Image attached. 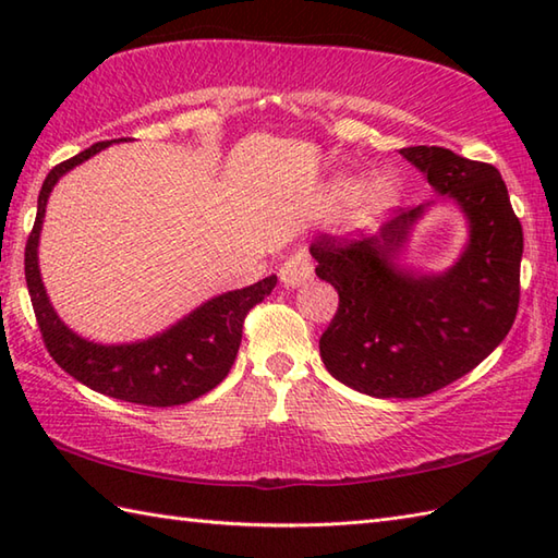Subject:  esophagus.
<instances>
[{"label":"esophagus","instance_id":"34e87169","mask_svg":"<svg viewBox=\"0 0 558 558\" xmlns=\"http://www.w3.org/2000/svg\"><path fill=\"white\" fill-rule=\"evenodd\" d=\"M314 276V266L306 248L294 252L286 264L280 266V280L286 288H302L304 282H310Z\"/></svg>","mask_w":558,"mask_h":558}]
</instances>
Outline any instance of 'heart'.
Instances as JSON below:
<instances>
[{
    "label": "heart",
    "instance_id": "1",
    "mask_svg": "<svg viewBox=\"0 0 558 558\" xmlns=\"http://www.w3.org/2000/svg\"><path fill=\"white\" fill-rule=\"evenodd\" d=\"M354 192H357V182L354 180H340L333 184V189H330V196H333V201H345L350 198ZM386 192H384V184H376L372 189V198H381Z\"/></svg>",
    "mask_w": 558,
    "mask_h": 558
}]
</instances>
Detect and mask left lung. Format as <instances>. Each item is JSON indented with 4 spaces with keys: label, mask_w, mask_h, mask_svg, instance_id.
Listing matches in <instances>:
<instances>
[{
    "label": "left lung",
    "mask_w": 558,
    "mask_h": 558,
    "mask_svg": "<svg viewBox=\"0 0 558 558\" xmlns=\"http://www.w3.org/2000/svg\"><path fill=\"white\" fill-rule=\"evenodd\" d=\"M438 198L468 222V242L441 272L400 264L432 204L402 210L357 242L312 244L316 276L338 290V312L318 340L330 376L374 398H422L475 369L511 330L520 300L523 228L494 165L438 146L402 148Z\"/></svg>",
    "instance_id": "1"
}]
</instances>
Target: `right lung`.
<instances>
[{
	"mask_svg": "<svg viewBox=\"0 0 558 558\" xmlns=\"http://www.w3.org/2000/svg\"><path fill=\"white\" fill-rule=\"evenodd\" d=\"M124 138L102 141L86 148L78 156L59 162L45 177L38 196V216H35L33 232L26 244V282L33 302L35 318L47 352L52 360L93 390L117 400L136 402L148 408H172L184 405L216 388L232 369L236 350L242 342V324L252 306L264 302L276 288L278 278L268 276L254 286L222 292L210 298L192 314L165 328L162 333L136 342H120V345H102L74 333L47 298L38 266V244L45 220L47 198L54 184L86 162L102 148L120 144Z\"/></svg>",
	"mask_w": 558,
	"mask_h": 558,
	"instance_id": "obj_1",
	"label": "right lung"
}]
</instances>
